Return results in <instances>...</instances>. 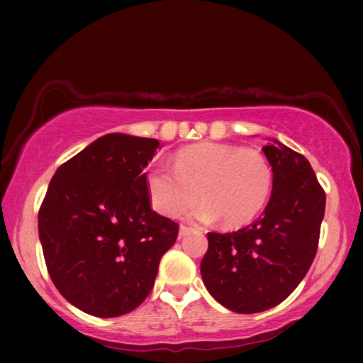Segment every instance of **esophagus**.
Segmentation results:
<instances>
[{"label":"esophagus","instance_id":"34e87169","mask_svg":"<svg viewBox=\"0 0 363 363\" xmlns=\"http://www.w3.org/2000/svg\"><path fill=\"white\" fill-rule=\"evenodd\" d=\"M190 231H191V228H190V226H186V225H182V226H180V233H178V236H180V238L186 236L188 233H190Z\"/></svg>","mask_w":363,"mask_h":363}]
</instances>
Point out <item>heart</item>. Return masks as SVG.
<instances>
[{"instance_id": "heart-1", "label": "heart", "mask_w": 363, "mask_h": 363, "mask_svg": "<svg viewBox=\"0 0 363 363\" xmlns=\"http://www.w3.org/2000/svg\"><path fill=\"white\" fill-rule=\"evenodd\" d=\"M271 163L259 148L233 143L201 142L180 148L172 167L155 163L145 173V188L153 210L178 218L198 201L193 216L228 228L251 223L272 191Z\"/></svg>"}]
</instances>
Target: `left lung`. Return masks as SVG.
Returning <instances> with one entry per match:
<instances>
[{"label": "left lung", "mask_w": 363, "mask_h": 363, "mask_svg": "<svg viewBox=\"0 0 363 363\" xmlns=\"http://www.w3.org/2000/svg\"><path fill=\"white\" fill-rule=\"evenodd\" d=\"M272 191L262 215L233 233H208L201 277L215 299L238 314L281 304L299 286L319 246L325 193L309 160L272 140Z\"/></svg>", "instance_id": "obj_1"}]
</instances>
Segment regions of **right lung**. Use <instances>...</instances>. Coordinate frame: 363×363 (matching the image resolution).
Masks as SVG:
<instances>
[{
    "label": "right lung",
    "mask_w": 363,
    "mask_h": 363,
    "mask_svg": "<svg viewBox=\"0 0 363 363\" xmlns=\"http://www.w3.org/2000/svg\"><path fill=\"white\" fill-rule=\"evenodd\" d=\"M155 138L107 133L54 173L38 226L57 291L86 314L117 317L150 294L178 225L150 208L145 167Z\"/></svg>",
    "instance_id": "1"
}]
</instances>
